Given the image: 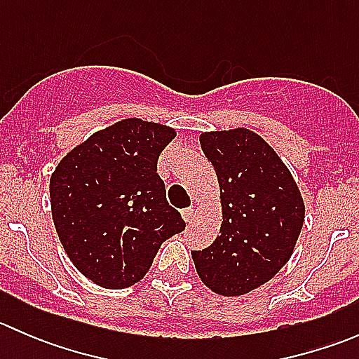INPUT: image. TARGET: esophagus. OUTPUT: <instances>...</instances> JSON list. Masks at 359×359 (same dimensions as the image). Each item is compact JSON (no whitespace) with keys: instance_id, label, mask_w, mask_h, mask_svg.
<instances>
[{"instance_id":"34e87169","label":"esophagus","mask_w":359,"mask_h":359,"mask_svg":"<svg viewBox=\"0 0 359 359\" xmlns=\"http://www.w3.org/2000/svg\"><path fill=\"white\" fill-rule=\"evenodd\" d=\"M182 217L186 222H193L194 219V208H184L182 210Z\"/></svg>"}]
</instances>
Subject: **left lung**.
Segmentation results:
<instances>
[{
	"mask_svg": "<svg viewBox=\"0 0 359 359\" xmlns=\"http://www.w3.org/2000/svg\"><path fill=\"white\" fill-rule=\"evenodd\" d=\"M200 144L215 166L222 224L217 240L191 255L210 290L240 297L288 262L306 206L288 166L259 133L243 126L203 132Z\"/></svg>",
	"mask_w": 359,
	"mask_h": 359,
	"instance_id": "obj_1",
	"label": "left lung"
}]
</instances>
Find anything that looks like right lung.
Instances as JSON below:
<instances>
[{
	"label": "right lung",
	"instance_id": "1",
	"mask_svg": "<svg viewBox=\"0 0 359 359\" xmlns=\"http://www.w3.org/2000/svg\"><path fill=\"white\" fill-rule=\"evenodd\" d=\"M172 126L126 118L92 133L50 177V205L69 260L102 288L142 280L163 241L186 222L156 173Z\"/></svg>",
	"mask_w": 359,
	"mask_h": 359
}]
</instances>
